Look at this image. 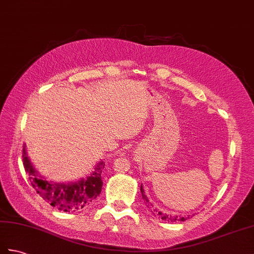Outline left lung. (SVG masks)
I'll use <instances>...</instances> for the list:
<instances>
[{
	"mask_svg": "<svg viewBox=\"0 0 254 254\" xmlns=\"http://www.w3.org/2000/svg\"><path fill=\"white\" fill-rule=\"evenodd\" d=\"M140 190H141V194H142V198H143L146 207H148V209H151V211L154 213V215H157L158 218H160L162 220H164L166 222H180V221L182 222V221H185V220H188L190 218V215L180 216V215H172V214L162 212L159 209H157L156 207H154L153 203L150 202V200H148V198L144 193V190H143V188H142V184H141Z\"/></svg>",
	"mask_w": 254,
	"mask_h": 254,
	"instance_id": "1",
	"label": "left lung"
}]
</instances>
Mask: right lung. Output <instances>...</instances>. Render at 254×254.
<instances>
[{"label":"right lung","instance_id":"right-lung-1","mask_svg":"<svg viewBox=\"0 0 254 254\" xmlns=\"http://www.w3.org/2000/svg\"><path fill=\"white\" fill-rule=\"evenodd\" d=\"M22 160L24 170L29 175V180L36 193L49 205L61 211L72 212L87 208L91 201H94L101 193L103 184L101 174L104 168L103 160L95 166L94 171L88 177L69 183L48 181L44 177L39 175V171L34 168L28 156L26 145H23Z\"/></svg>","mask_w":254,"mask_h":254}]
</instances>
